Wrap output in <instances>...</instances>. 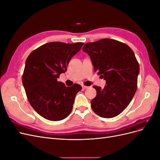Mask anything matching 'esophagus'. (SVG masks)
Segmentation results:
<instances>
[{
	"label": "esophagus",
	"mask_w": 160,
	"mask_h": 160,
	"mask_svg": "<svg viewBox=\"0 0 160 160\" xmlns=\"http://www.w3.org/2000/svg\"><path fill=\"white\" fill-rule=\"evenodd\" d=\"M82 88H83V89H88L89 87H88V86H85V85H82Z\"/></svg>",
	"instance_id": "obj_1"
}]
</instances>
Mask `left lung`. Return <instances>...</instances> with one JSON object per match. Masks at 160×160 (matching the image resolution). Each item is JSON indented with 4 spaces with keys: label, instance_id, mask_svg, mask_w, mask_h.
Here are the masks:
<instances>
[{
    "label": "left lung",
    "instance_id": "left-lung-1",
    "mask_svg": "<svg viewBox=\"0 0 160 160\" xmlns=\"http://www.w3.org/2000/svg\"><path fill=\"white\" fill-rule=\"evenodd\" d=\"M83 51L106 81L103 89L93 86L97 95L91 101V108L101 118H114L128 107L137 90L139 66L134 52L126 44L111 38L86 43Z\"/></svg>",
    "mask_w": 160,
    "mask_h": 160
}]
</instances>
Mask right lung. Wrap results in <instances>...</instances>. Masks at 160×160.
<instances>
[{
	"label": "right lung",
	"mask_w": 160,
	"mask_h": 160,
	"mask_svg": "<svg viewBox=\"0 0 160 160\" xmlns=\"http://www.w3.org/2000/svg\"><path fill=\"white\" fill-rule=\"evenodd\" d=\"M83 44L48 42L27 57L22 77L23 87L32 108L46 119L60 121L71 112L81 86L74 84L66 87L57 79L67 71L71 59Z\"/></svg>",
	"instance_id": "add662e5"
}]
</instances>
